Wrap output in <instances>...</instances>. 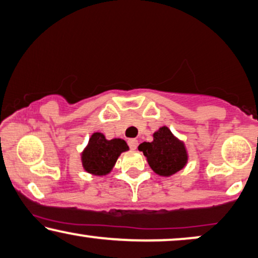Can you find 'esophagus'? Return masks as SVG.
I'll list each match as a JSON object with an SVG mask.
<instances>
[{
	"label": "esophagus",
	"instance_id": "esophagus-1",
	"mask_svg": "<svg viewBox=\"0 0 258 258\" xmlns=\"http://www.w3.org/2000/svg\"><path fill=\"white\" fill-rule=\"evenodd\" d=\"M128 146L131 147L132 150H136L138 147V140L137 139H130L128 140Z\"/></svg>",
	"mask_w": 258,
	"mask_h": 258
}]
</instances>
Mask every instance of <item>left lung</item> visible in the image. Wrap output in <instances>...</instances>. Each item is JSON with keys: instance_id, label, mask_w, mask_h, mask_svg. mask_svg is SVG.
<instances>
[{"instance_id": "obj_1", "label": "left lung", "mask_w": 258, "mask_h": 258, "mask_svg": "<svg viewBox=\"0 0 258 258\" xmlns=\"http://www.w3.org/2000/svg\"><path fill=\"white\" fill-rule=\"evenodd\" d=\"M149 165L159 176H171L183 169L187 161L184 144L174 137L166 126L160 127L153 135V142L139 145Z\"/></svg>"}]
</instances>
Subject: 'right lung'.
Masks as SVG:
<instances>
[{"label": "right lung", "mask_w": 258, "mask_h": 258, "mask_svg": "<svg viewBox=\"0 0 258 258\" xmlns=\"http://www.w3.org/2000/svg\"><path fill=\"white\" fill-rule=\"evenodd\" d=\"M128 150L122 139L107 140L101 133H94L82 152V165L88 173L105 176L111 172L120 153Z\"/></svg>", "instance_id": "1"}]
</instances>
